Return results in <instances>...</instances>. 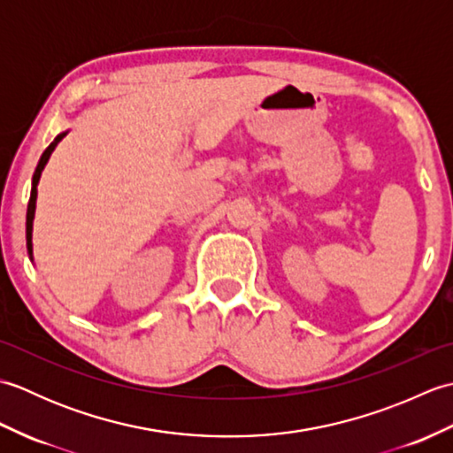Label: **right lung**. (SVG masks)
<instances>
[{
    "instance_id": "right-lung-1",
    "label": "right lung",
    "mask_w": 453,
    "mask_h": 453,
    "mask_svg": "<svg viewBox=\"0 0 453 453\" xmlns=\"http://www.w3.org/2000/svg\"><path fill=\"white\" fill-rule=\"evenodd\" d=\"M62 138H64V134H60V136H58V138L50 143V146H48V148L44 150L42 157H41V161H38V165H36V169H35V175H33V188H31V198H28V206H27V249H28V253H31V249H33V245H31V234H33L35 208H36V185H38V179H41V173H42V169H44V165H46L48 157H50V153L54 151V148L58 146V142H60Z\"/></svg>"
}]
</instances>
